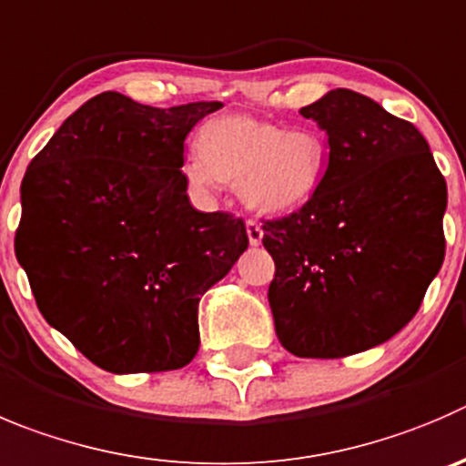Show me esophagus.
<instances>
[{
  "label": "esophagus",
  "instance_id": "1",
  "mask_svg": "<svg viewBox=\"0 0 466 466\" xmlns=\"http://www.w3.org/2000/svg\"><path fill=\"white\" fill-rule=\"evenodd\" d=\"M247 236H249L251 245H260V240H263V228H260L258 221L247 219Z\"/></svg>",
  "mask_w": 466,
  "mask_h": 466
}]
</instances>
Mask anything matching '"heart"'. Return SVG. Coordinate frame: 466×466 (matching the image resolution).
<instances>
[{
  "label": "heart",
  "instance_id": "obj_1",
  "mask_svg": "<svg viewBox=\"0 0 466 466\" xmlns=\"http://www.w3.org/2000/svg\"><path fill=\"white\" fill-rule=\"evenodd\" d=\"M197 157L183 167L192 187L208 189L217 180L238 187L256 212L286 215L307 206L320 189L329 141L311 126L286 130L247 114H226L203 123Z\"/></svg>",
  "mask_w": 466,
  "mask_h": 466
}]
</instances>
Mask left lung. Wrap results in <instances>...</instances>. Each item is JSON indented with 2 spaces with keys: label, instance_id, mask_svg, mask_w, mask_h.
I'll list each match as a JSON object with an SVG mask.
<instances>
[{
  "label": "left lung",
  "instance_id": "obj_1",
  "mask_svg": "<svg viewBox=\"0 0 466 466\" xmlns=\"http://www.w3.org/2000/svg\"><path fill=\"white\" fill-rule=\"evenodd\" d=\"M329 137L316 197L263 221L269 307L295 357L340 359L384 343L419 311L446 254V180L425 137L361 93L299 109Z\"/></svg>",
  "mask_w": 466,
  "mask_h": 466
}]
</instances>
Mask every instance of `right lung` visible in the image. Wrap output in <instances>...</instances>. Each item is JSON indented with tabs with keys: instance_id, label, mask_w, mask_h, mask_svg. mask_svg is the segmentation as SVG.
I'll return each mask as SVG.
<instances>
[{
	"instance_id": "right-lung-1",
	"label": "right lung",
	"mask_w": 466,
	"mask_h": 466,
	"mask_svg": "<svg viewBox=\"0 0 466 466\" xmlns=\"http://www.w3.org/2000/svg\"><path fill=\"white\" fill-rule=\"evenodd\" d=\"M219 107L100 93L22 178L15 256L38 311L103 370L187 366L198 299L249 245L240 217L194 210L180 171L185 137Z\"/></svg>"
}]
</instances>
